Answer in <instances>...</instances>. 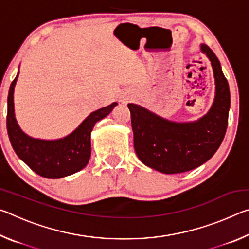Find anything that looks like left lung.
I'll return each instance as SVG.
<instances>
[{"label": "left lung", "mask_w": 249, "mask_h": 249, "mask_svg": "<svg viewBox=\"0 0 249 249\" xmlns=\"http://www.w3.org/2000/svg\"><path fill=\"white\" fill-rule=\"evenodd\" d=\"M213 67L215 100L206 115L193 123H175L129 103L135 151L146 166L163 174H180L201 166L224 140L231 107L230 87L215 53L201 45Z\"/></svg>", "instance_id": "8db88e82"}]
</instances>
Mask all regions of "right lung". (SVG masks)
<instances>
[{"instance_id":"1","label":"right lung","mask_w":249,"mask_h":249,"mask_svg":"<svg viewBox=\"0 0 249 249\" xmlns=\"http://www.w3.org/2000/svg\"><path fill=\"white\" fill-rule=\"evenodd\" d=\"M18 73L12 81L7 96L6 128L16 155L44 178L58 179L75 174L88 165L91 155L90 135L96 122L111 113L116 102L95 111L79 127L65 138L57 141L35 140L19 128L14 115V87Z\"/></svg>"}]
</instances>
